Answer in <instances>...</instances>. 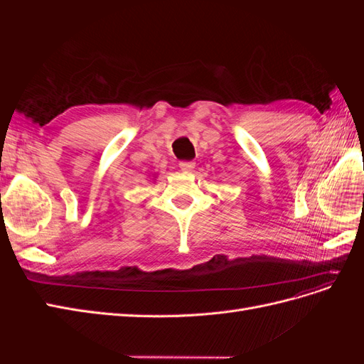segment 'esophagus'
I'll list each match as a JSON object with an SVG mask.
<instances>
[{"mask_svg": "<svg viewBox=\"0 0 364 364\" xmlns=\"http://www.w3.org/2000/svg\"><path fill=\"white\" fill-rule=\"evenodd\" d=\"M179 167H181V170L182 171H193V168L196 167V164L193 162V161H182V162H179Z\"/></svg>", "mask_w": 364, "mask_h": 364, "instance_id": "34e87169", "label": "esophagus"}]
</instances>
